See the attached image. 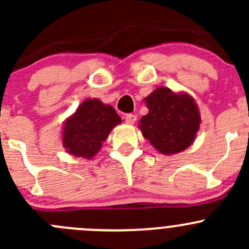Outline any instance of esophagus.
Listing matches in <instances>:
<instances>
[{"instance_id": "34e87169", "label": "esophagus", "mask_w": 249, "mask_h": 249, "mask_svg": "<svg viewBox=\"0 0 249 249\" xmlns=\"http://www.w3.org/2000/svg\"><path fill=\"white\" fill-rule=\"evenodd\" d=\"M137 120V115L134 114V113H130V114H126L125 115V122L127 123V124L132 125L135 124V122Z\"/></svg>"}]
</instances>
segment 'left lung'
<instances>
[{
	"instance_id": "obj_1",
	"label": "left lung",
	"mask_w": 249,
	"mask_h": 249,
	"mask_svg": "<svg viewBox=\"0 0 249 249\" xmlns=\"http://www.w3.org/2000/svg\"><path fill=\"white\" fill-rule=\"evenodd\" d=\"M144 102L149 112L141 118L139 127L155 149L171 155L183 152L194 142L201 117L189 94L159 87L145 97Z\"/></svg>"
}]
</instances>
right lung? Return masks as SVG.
Wrapping results in <instances>:
<instances>
[{
	"mask_svg": "<svg viewBox=\"0 0 249 249\" xmlns=\"http://www.w3.org/2000/svg\"><path fill=\"white\" fill-rule=\"evenodd\" d=\"M120 123L122 119L110 105L99 99H87L65 120L62 145L73 157L92 159L113 127Z\"/></svg>",
	"mask_w": 249,
	"mask_h": 249,
	"instance_id": "right-lung-1",
	"label": "right lung"
}]
</instances>
